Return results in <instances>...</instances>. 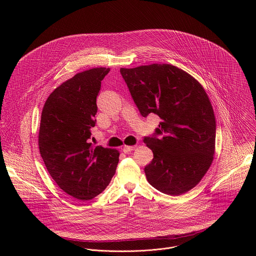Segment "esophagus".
Returning <instances> with one entry per match:
<instances>
[{
	"instance_id": "34e87169",
	"label": "esophagus",
	"mask_w": 256,
	"mask_h": 256,
	"mask_svg": "<svg viewBox=\"0 0 256 256\" xmlns=\"http://www.w3.org/2000/svg\"><path fill=\"white\" fill-rule=\"evenodd\" d=\"M135 148V146H124L122 148V150L125 152V154H128L129 152L133 150Z\"/></svg>"
}]
</instances>
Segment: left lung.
I'll list each match as a JSON object with an SVG mask.
<instances>
[{
	"label": "left lung",
	"mask_w": 256,
	"mask_h": 256,
	"mask_svg": "<svg viewBox=\"0 0 256 256\" xmlns=\"http://www.w3.org/2000/svg\"><path fill=\"white\" fill-rule=\"evenodd\" d=\"M120 74L141 115L162 119L143 140L154 154L145 166L148 182L168 195L189 191L214 158L216 120L206 92L189 74L168 64L121 68Z\"/></svg>",
	"instance_id": "obj_1"
}]
</instances>
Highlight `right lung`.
Segmentation results:
<instances>
[{
  "label": "right lung",
  "instance_id": "add662e5",
  "mask_svg": "<svg viewBox=\"0 0 256 256\" xmlns=\"http://www.w3.org/2000/svg\"><path fill=\"white\" fill-rule=\"evenodd\" d=\"M110 68L74 74L48 96L41 114L38 145L45 166L67 194L88 201L100 194L115 174L119 152L94 146L96 98Z\"/></svg>",
  "mask_w": 256,
  "mask_h": 256
}]
</instances>
